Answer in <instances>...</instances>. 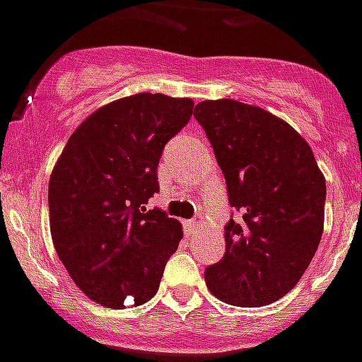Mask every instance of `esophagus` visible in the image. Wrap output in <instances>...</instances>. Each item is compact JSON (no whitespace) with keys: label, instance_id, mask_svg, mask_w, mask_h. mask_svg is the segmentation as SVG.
<instances>
[{"label":"esophagus","instance_id":"1","mask_svg":"<svg viewBox=\"0 0 362 362\" xmlns=\"http://www.w3.org/2000/svg\"><path fill=\"white\" fill-rule=\"evenodd\" d=\"M185 228H187V233H194L197 228V223L194 221V219H190V221H185Z\"/></svg>","mask_w":362,"mask_h":362}]
</instances>
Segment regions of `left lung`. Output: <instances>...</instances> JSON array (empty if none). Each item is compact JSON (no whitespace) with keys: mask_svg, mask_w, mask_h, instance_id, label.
I'll return each mask as SVG.
<instances>
[{"mask_svg":"<svg viewBox=\"0 0 362 362\" xmlns=\"http://www.w3.org/2000/svg\"><path fill=\"white\" fill-rule=\"evenodd\" d=\"M242 221L225 227V256L205 282L221 302L256 308L282 298L305 273L324 230L326 179L286 120L233 98L194 110Z\"/></svg>","mask_w":362,"mask_h":362,"instance_id":"8db88e82","label":"left lung"}]
</instances>
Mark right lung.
Listing matches in <instances>:
<instances>
[{"label": "right lung", "mask_w": 362, "mask_h": 362, "mask_svg": "<svg viewBox=\"0 0 362 362\" xmlns=\"http://www.w3.org/2000/svg\"><path fill=\"white\" fill-rule=\"evenodd\" d=\"M192 98L137 93L93 111L62 150L49 179V225L58 258L88 298L141 305L159 289L183 227L146 211L157 165L192 117Z\"/></svg>", "instance_id": "right-lung-1"}]
</instances>
